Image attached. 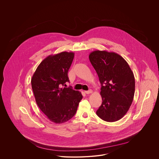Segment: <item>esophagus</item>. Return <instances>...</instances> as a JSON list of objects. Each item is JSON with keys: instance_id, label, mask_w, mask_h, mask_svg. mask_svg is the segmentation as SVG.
<instances>
[{"instance_id": "34e87169", "label": "esophagus", "mask_w": 159, "mask_h": 159, "mask_svg": "<svg viewBox=\"0 0 159 159\" xmlns=\"http://www.w3.org/2000/svg\"><path fill=\"white\" fill-rule=\"evenodd\" d=\"M84 93L86 94H90L92 93V90H89V91H84Z\"/></svg>"}]
</instances>
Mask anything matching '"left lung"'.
Wrapping results in <instances>:
<instances>
[{
	"label": "left lung",
	"instance_id": "obj_1",
	"mask_svg": "<svg viewBox=\"0 0 159 159\" xmlns=\"http://www.w3.org/2000/svg\"><path fill=\"white\" fill-rule=\"evenodd\" d=\"M89 58L101 84L102 102L96 113L104 121H117L132 103L135 87L134 73L118 53L97 50L92 52Z\"/></svg>",
	"mask_w": 159,
	"mask_h": 159
}]
</instances>
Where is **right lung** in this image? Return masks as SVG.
Returning a JSON list of instances; mask_svg holds the SVG:
<instances>
[{
  "mask_svg": "<svg viewBox=\"0 0 159 159\" xmlns=\"http://www.w3.org/2000/svg\"><path fill=\"white\" fill-rule=\"evenodd\" d=\"M74 57L72 52L49 55L38 66L31 80L38 107L55 123L71 119L83 98L79 91L61 88L69 82L67 73Z\"/></svg>",
  "mask_w": 159,
  "mask_h": 159,
  "instance_id": "obj_1",
  "label": "right lung"
}]
</instances>
